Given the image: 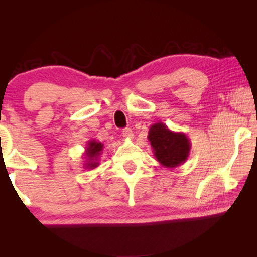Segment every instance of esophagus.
I'll use <instances>...</instances> for the list:
<instances>
[{"mask_svg": "<svg viewBox=\"0 0 257 257\" xmlns=\"http://www.w3.org/2000/svg\"><path fill=\"white\" fill-rule=\"evenodd\" d=\"M122 135H123V137H125L127 139H133L134 138V133H133V130L130 129V128L123 129Z\"/></svg>", "mask_w": 257, "mask_h": 257, "instance_id": "34e87169", "label": "esophagus"}]
</instances>
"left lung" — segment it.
Returning <instances> with one entry per match:
<instances>
[{"mask_svg": "<svg viewBox=\"0 0 257 257\" xmlns=\"http://www.w3.org/2000/svg\"><path fill=\"white\" fill-rule=\"evenodd\" d=\"M148 140L157 161L162 167L177 168L189 158L191 143L188 136L184 133L172 132L163 122L151 125Z\"/></svg>", "mask_w": 257, "mask_h": 257, "instance_id": "1", "label": "left lung"}]
</instances>
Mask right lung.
I'll return each mask as SVG.
<instances>
[{
  "label": "right lung",
  "mask_w": 257,
  "mask_h": 257,
  "mask_svg": "<svg viewBox=\"0 0 257 257\" xmlns=\"http://www.w3.org/2000/svg\"><path fill=\"white\" fill-rule=\"evenodd\" d=\"M103 144L99 143L95 139L89 140L87 143L85 148V152L83 154V158L85 159L84 167L86 170H92L99 166V158L102 154Z\"/></svg>",
  "instance_id": "right-lung-1"
}]
</instances>
